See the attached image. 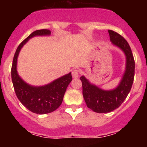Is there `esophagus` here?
<instances>
[{
	"instance_id": "esophagus-1",
	"label": "esophagus",
	"mask_w": 147,
	"mask_h": 147,
	"mask_svg": "<svg viewBox=\"0 0 147 147\" xmlns=\"http://www.w3.org/2000/svg\"><path fill=\"white\" fill-rule=\"evenodd\" d=\"M80 70L76 69V68H75V69H74L72 71V76L74 78H77L78 76H80Z\"/></svg>"
}]
</instances>
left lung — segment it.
Masks as SVG:
<instances>
[{"label": "left lung", "instance_id": "1", "mask_svg": "<svg viewBox=\"0 0 147 147\" xmlns=\"http://www.w3.org/2000/svg\"><path fill=\"white\" fill-rule=\"evenodd\" d=\"M110 41L120 48L127 58L126 71L119 86L112 90H103L81 76L82 94L87 107L98 113H106L121 106L130 91L135 76V60L132 50L127 40L117 32L108 30Z\"/></svg>", "mask_w": 147, "mask_h": 147}]
</instances>
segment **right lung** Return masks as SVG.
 <instances>
[{"instance_id":"obj_1","label":"right lung","mask_w":147,"mask_h":147,"mask_svg":"<svg viewBox=\"0 0 147 147\" xmlns=\"http://www.w3.org/2000/svg\"><path fill=\"white\" fill-rule=\"evenodd\" d=\"M48 29L34 31L19 45L15 51L11 65V80L17 97L28 110L37 114H46L56 110L61 105L65 93L72 80L71 73L66 74L51 83L41 87L28 85L18 76L17 72V59L23 45L34 36L49 35Z\"/></svg>"}]
</instances>
